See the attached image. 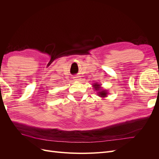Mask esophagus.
Returning <instances> with one entry per match:
<instances>
[{"mask_svg": "<svg viewBox=\"0 0 159 159\" xmlns=\"http://www.w3.org/2000/svg\"><path fill=\"white\" fill-rule=\"evenodd\" d=\"M80 77H74V80H76V81H80Z\"/></svg>", "mask_w": 159, "mask_h": 159, "instance_id": "obj_1", "label": "esophagus"}]
</instances>
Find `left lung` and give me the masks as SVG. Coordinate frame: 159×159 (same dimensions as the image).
I'll return each mask as SVG.
<instances>
[{
  "mask_svg": "<svg viewBox=\"0 0 159 159\" xmlns=\"http://www.w3.org/2000/svg\"><path fill=\"white\" fill-rule=\"evenodd\" d=\"M93 87L94 90H95L96 92H97V94L98 96H99L100 98H105L107 97L108 95V91L106 89H103V88L102 87V85L98 83H95L94 84H93Z\"/></svg>",
  "mask_w": 159,
  "mask_h": 159,
  "instance_id": "obj_1",
  "label": "left lung"
}]
</instances>
